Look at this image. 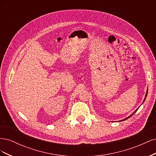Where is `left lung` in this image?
<instances>
[{"label":"left lung","instance_id":"obj_1","mask_svg":"<svg viewBox=\"0 0 156 156\" xmlns=\"http://www.w3.org/2000/svg\"><path fill=\"white\" fill-rule=\"evenodd\" d=\"M146 96H147V93H146V96H145V98H144V100H145V99H146ZM136 110H137V109H136ZM136 111H135V112H134L133 113V114H132L131 115H130V116H129V117H127V119H124V120H122V121H123V120H126V119H129V117H131V116L132 115H134V113H135V112H136Z\"/></svg>","mask_w":156,"mask_h":156}]
</instances>
